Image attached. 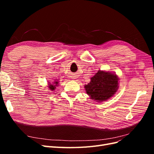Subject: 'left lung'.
Here are the masks:
<instances>
[{
  "label": "left lung",
  "mask_w": 154,
  "mask_h": 154,
  "mask_svg": "<svg viewBox=\"0 0 154 154\" xmlns=\"http://www.w3.org/2000/svg\"><path fill=\"white\" fill-rule=\"evenodd\" d=\"M119 78L114 73L98 71L85 85L87 94L92 100L104 101L113 96L119 87Z\"/></svg>",
  "instance_id": "left-lung-1"
}]
</instances>
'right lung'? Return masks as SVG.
<instances>
[{
    "instance_id": "right-lung-1",
    "label": "right lung",
    "mask_w": 154,
    "mask_h": 154,
    "mask_svg": "<svg viewBox=\"0 0 154 154\" xmlns=\"http://www.w3.org/2000/svg\"><path fill=\"white\" fill-rule=\"evenodd\" d=\"M58 83H59V82H58V80H57V81L53 82V83H49V85H48V87L49 88V89H50L51 91H54V90L55 89V88H56V87L58 86Z\"/></svg>"
}]
</instances>
